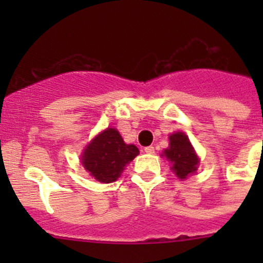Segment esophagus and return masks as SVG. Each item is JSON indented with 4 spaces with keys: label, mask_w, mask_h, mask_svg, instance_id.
<instances>
[{
    "label": "esophagus",
    "mask_w": 263,
    "mask_h": 263,
    "mask_svg": "<svg viewBox=\"0 0 263 263\" xmlns=\"http://www.w3.org/2000/svg\"><path fill=\"white\" fill-rule=\"evenodd\" d=\"M144 151L146 154H154V153H155V148H154L153 146H146L144 148Z\"/></svg>",
    "instance_id": "esophagus-1"
}]
</instances>
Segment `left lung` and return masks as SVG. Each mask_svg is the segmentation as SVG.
<instances>
[{"instance_id": "left-lung-1", "label": "left lung", "mask_w": 263, "mask_h": 263, "mask_svg": "<svg viewBox=\"0 0 263 263\" xmlns=\"http://www.w3.org/2000/svg\"><path fill=\"white\" fill-rule=\"evenodd\" d=\"M166 159L173 163L174 173L183 179L196 172L198 164L197 155L193 151L190 140L182 132L169 136V147L164 150Z\"/></svg>"}]
</instances>
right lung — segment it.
I'll return each mask as SVG.
<instances>
[{"mask_svg":"<svg viewBox=\"0 0 263 263\" xmlns=\"http://www.w3.org/2000/svg\"><path fill=\"white\" fill-rule=\"evenodd\" d=\"M139 155L135 145L124 144L119 132L108 128L98 135L82 154V165L99 182L117 181L124 165Z\"/></svg>","mask_w":263,"mask_h":263,"instance_id":"1","label":"right lung"}]
</instances>
